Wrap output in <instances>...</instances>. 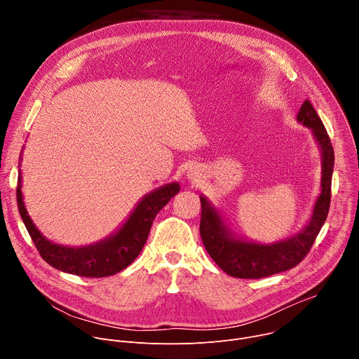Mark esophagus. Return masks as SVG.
<instances>
[{"mask_svg": "<svg viewBox=\"0 0 359 359\" xmlns=\"http://www.w3.org/2000/svg\"><path fill=\"white\" fill-rule=\"evenodd\" d=\"M187 175H189V177H190V179L197 180V179H200L201 172H200V169H198V168H196V166H194V168H190V169H189Z\"/></svg>", "mask_w": 359, "mask_h": 359, "instance_id": "1", "label": "esophagus"}]
</instances>
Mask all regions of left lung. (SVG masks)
Masks as SVG:
<instances>
[{"label":"left lung","mask_w":359,"mask_h":359,"mask_svg":"<svg viewBox=\"0 0 359 359\" xmlns=\"http://www.w3.org/2000/svg\"><path fill=\"white\" fill-rule=\"evenodd\" d=\"M297 121L313 130L323 156L321 193L316 201L309 224L299 233L273 244L240 240L223 223L213 204L204 196H200V236L203 244L213 262L231 277L263 278L295 267L309 254L327 220L331 203L334 149L327 129L310 100H305L301 105Z\"/></svg>","instance_id":"8db88e82"}]
</instances>
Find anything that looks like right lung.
<instances>
[{
	"label": "right lung",
	"mask_w": 359,
	"mask_h": 359,
	"mask_svg": "<svg viewBox=\"0 0 359 359\" xmlns=\"http://www.w3.org/2000/svg\"><path fill=\"white\" fill-rule=\"evenodd\" d=\"M179 190V183L173 182L150 191L139 201L129 219L115 234L83 247L55 244L41 234L25 209L21 191V172L17 186V203L21 219L38 252L49 266L68 274L99 278L114 276L133 263L147 240L153 220Z\"/></svg>",
	"instance_id": "right-lung-1"
}]
</instances>
